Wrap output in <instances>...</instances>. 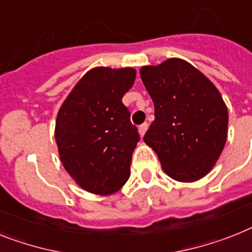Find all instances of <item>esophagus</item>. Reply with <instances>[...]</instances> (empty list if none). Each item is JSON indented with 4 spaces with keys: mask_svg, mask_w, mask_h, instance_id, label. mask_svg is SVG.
<instances>
[{
    "mask_svg": "<svg viewBox=\"0 0 252 252\" xmlns=\"http://www.w3.org/2000/svg\"><path fill=\"white\" fill-rule=\"evenodd\" d=\"M147 128H149V124H147V123H143V124H141V126H139V128H138L139 136H141V137L145 136V133H146V130H147Z\"/></svg>",
    "mask_w": 252,
    "mask_h": 252,
    "instance_id": "obj_1",
    "label": "esophagus"
}]
</instances>
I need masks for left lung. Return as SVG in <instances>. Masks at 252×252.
I'll list each match as a JSON object with an SVG mask.
<instances>
[{
	"label": "left lung",
	"instance_id": "obj_1",
	"mask_svg": "<svg viewBox=\"0 0 252 252\" xmlns=\"http://www.w3.org/2000/svg\"><path fill=\"white\" fill-rule=\"evenodd\" d=\"M155 106L143 141L158 154L164 172L178 182L208 174L227 141L228 110L217 87L189 63L169 59L141 67Z\"/></svg>",
	"mask_w": 252,
	"mask_h": 252
}]
</instances>
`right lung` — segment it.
<instances>
[{
	"mask_svg": "<svg viewBox=\"0 0 252 252\" xmlns=\"http://www.w3.org/2000/svg\"><path fill=\"white\" fill-rule=\"evenodd\" d=\"M134 79L132 67H94L59 110L55 138L60 160L71 178L91 193L111 194L129 178L139 134L122 98Z\"/></svg>",
	"mask_w": 252,
	"mask_h": 252,
	"instance_id": "obj_1",
	"label": "right lung"
}]
</instances>
